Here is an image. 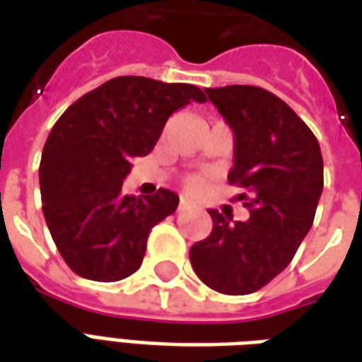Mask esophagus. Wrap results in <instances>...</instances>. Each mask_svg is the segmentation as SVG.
I'll return each instance as SVG.
<instances>
[{
    "instance_id": "34e87169",
    "label": "esophagus",
    "mask_w": 362,
    "mask_h": 362,
    "mask_svg": "<svg viewBox=\"0 0 362 362\" xmlns=\"http://www.w3.org/2000/svg\"><path fill=\"white\" fill-rule=\"evenodd\" d=\"M187 209V201L185 199H181V201H179V205H177V211H185Z\"/></svg>"
}]
</instances>
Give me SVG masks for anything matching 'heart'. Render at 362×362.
Here are the masks:
<instances>
[{"label":"heart","instance_id":"heart-1","mask_svg":"<svg viewBox=\"0 0 362 362\" xmlns=\"http://www.w3.org/2000/svg\"><path fill=\"white\" fill-rule=\"evenodd\" d=\"M205 185V181H203V177L199 175H191L185 179V187L189 191H199L201 187Z\"/></svg>","mask_w":362,"mask_h":362}]
</instances>
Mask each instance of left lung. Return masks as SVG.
Masks as SVG:
<instances>
[{"label": "left lung", "mask_w": 362, "mask_h": 362, "mask_svg": "<svg viewBox=\"0 0 362 362\" xmlns=\"http://www.w3.org/2000/svg\"><path fill=\"white\" fill-rule=\"evenodd\" d=\"M234 132L228 183L243 193L248 221L211 209L213 233L189 250L203 284L226 296L264 288L296 256L323 191V157L308 124L260 86L205 88Z\"/></svg>", "instance_id": "left-lung-1"}]
</instances>
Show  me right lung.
Segmentation results:
<instances>
[{"mask_svg": "<svg viewBox=\"0 0 362 362\" xmlns=\"http://www.w3.org/2000/svg\"><path fill=\"white\" fill-rule=\"evenodd\" d=\"M205 92L185 82L116 76L64 110L45 141L39 183L47 226L62 260L81 278L118 281L146 256L157 223L179 197L122 193L134 157L148 156L167 118Z\"/></svg>", "mask_w": 362, "mask_h": 362, "instance_id": "add662e5", "label": "right lung"}]
</instances>
